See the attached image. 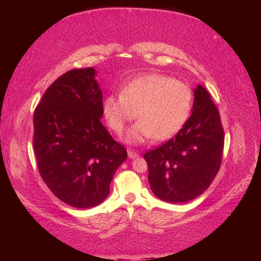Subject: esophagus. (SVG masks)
Instances as JSON below:
<instances>
[{
	"label": "esophagus",
	"mask_w": 261,
	"mask_h": 261,
	"mask_svg": "<svg viewBox=\"0 0 261 261\" xmlns=\"http://www.w3.org/2000/svg\"><path fill=\"white\" fill-rule=\"evenodd\" d=\"M127 155H129V159H135L139 155L138 152L134 151V149H127Z\"/></svg>",
	"instance_id": "obj_1"
}]
</instances>
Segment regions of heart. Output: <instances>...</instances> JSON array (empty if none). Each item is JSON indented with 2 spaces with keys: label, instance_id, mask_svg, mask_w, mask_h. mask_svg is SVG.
I'll return each mask as SVG.
<instances>
[{
  "label": "heart",
  "instance_id": "obj_1",
  "mask_svg": "<svg viewBox=\"0 0 261 261\" xmlns=\"http://www.w3.org/2000/svg\"><path fill=\"white\" fill-rule=\"evenodd\" d=\"M192 98L187 83L151 73L126 84L120 95L106 96L103 114L117 135L138 117L139 122L126 135V143L140 144L152 137L165 140L182 129L191 112Z\"/></svg>",
  "mask_w": 261,
  "mask_h": 261
}]
</instances>
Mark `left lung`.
Here are the masks:
<instances>
[{"instance_id": "obj_1", "label": "left lung", "mask_w": 261, "mask_h": 261, "mask_svg": "<svg viewBox=\"0 0 261 261\" xmlns=\"http://www.w3.org/2000/svg\"><path fill=\"white\" fill-rule=\"evenodd\" d=\"M224 132L206 88H194L192 114L175 137L144 154L153 193L163 201L185 202L204 193L220 169Z\"/></svg>"}]
</instances>
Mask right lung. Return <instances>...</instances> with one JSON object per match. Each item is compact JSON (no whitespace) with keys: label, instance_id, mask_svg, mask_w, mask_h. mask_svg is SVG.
Listing matches in <instances>:
<instances>
[{"label":"right lung","instance_id":"add662e5","mask_svg":"<svg viewBox=\"0 0 261 261\" xmlns=\"http://www.w3.org/2000/svg\"><path fill=\"white\" fill-rule=\"evenodd\" d=\"M93 68L73 69L47 88L33 115V146L43 182L65 204L90 208L109 194L126 149L100 122L102 92Z\"/></svg>","mask_w":261,"mask_h":261}]
</instances>
